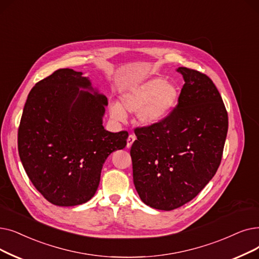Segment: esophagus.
<instances>
[{
	"mask_svg": "<svg viewBox=\"0 0 259 259\" xmlns=\"http://www.w3.org/2000/svg\"><path fill=\"white\" fill-rule=\"evenodd\" d=\"M136 136H134V134H130V136L128 137V139H127V148H130L131 146H132V144H133V142L136 141Z\"/></svg>",
	"mask_w": 259,
	"mask_h": 259,
	"instance_id": "1",
	"label": "esophagus"
}]
</instances>
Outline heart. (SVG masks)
<instances>
[{"label": "heart", "mask_w": 259, "mask_h": 259, "mask_svg": "<svg viewBox=\"0 0 259 259\" xmlns=\"http://www.w3.org/2000/svg\"><path fill=\"white\" fill-rule=\"evenodd\" d=\"M178 89L162 78H152L140 84L129 87L119 95V103L110 106V114L122 120L125 112L137 111V118L143 125H152L162 120L174 108Z\"/></svg>", "instance_id": "b5f03b06"}]
</instances>
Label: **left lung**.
Wrapping results in <instances>:
<instances>
[{
	"label": "left lung",
	"instance_id": "8db88e82",
	"mask_svg": "<svg viewBox=\"0 0 259 259\" xmlns=\"http://www.w3.org/2000/svg\"><path fill=\"white\" fill-rule=\"evenodd\" d=\"M178 105L162 120L134 130L133 183L150 207L172 210L193 200L215 176L229 128L228 112L210 78L179 67Z\"/></svg>",
	"mask_w": 259,
	"mask_h": 259
}]
</instances>
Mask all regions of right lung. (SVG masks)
Masks as SVG:
<instances>
[{
    "mask_svg": "<svg viewBox=\"0 0 259 259\" xmlns=\"http://www.w3.org/2000/svg\"><path fill=\"white\" fill-rule=\"evenodd\" d=\"M107 105L89 78L72 69L55 71L30 90L18 130L19 155L33 186L54 205L91 199L107 157L127 145V131L104 128Z\"/></svg>",
    "mask_w": 259,
    "mask_h": 259,
    "instance_id": "obj_1",
    "label": "right lung"
}]
</instances>
